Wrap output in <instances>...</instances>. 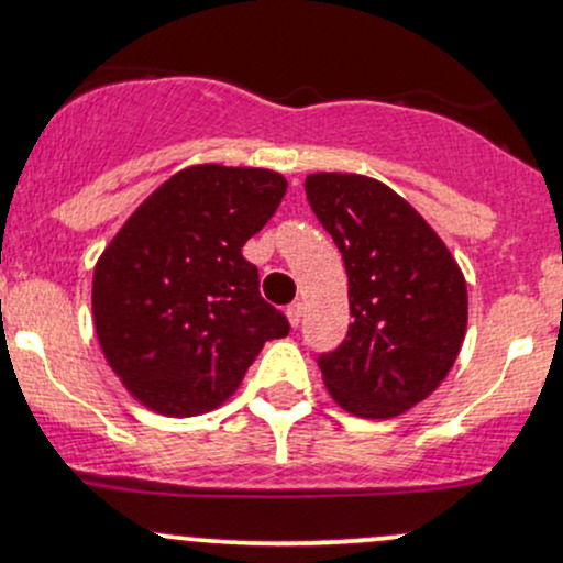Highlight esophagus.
Returning <instances> with one entry per match:
<instances>
[{
  "instance_id": "34e87169",
  "label": "esophagus",
  "mask_w": 563,
  "mask_h": 563,
  "mask_svg": "<svg viewBox=\"0 0 563 563\" xmlns=\"http://www.w3.org/2000/svg\"><path fill=\"white\" fill-rule=\"evenodd\" d=\"M301 314H305V307H301V305H291V307H288V310H286L288 323H291L294 329L301 323Z\"/></svg>"
}]
</instances>
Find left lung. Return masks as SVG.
Returning <instances> with one entry per match:
<instances>
[{"mask_svg": "<svg viewBox=\"0 0 563 563\" xmlns=\"http://www.w3.org/2000/svg\"><path fill=\"white\" fill-rule=\"evenodd\" d=\"M320 224L342 251L352 323L318 366L352 417L393 419L432 395L467 333V283L422 213L361 173L305 178Z\"/></svg>", "mask_w": 563, "mask_h": 563, "instance_id": "1", "label": "left lung"}]
</instances>
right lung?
Instances as JSON below:
<instances>
[{
  "mask_svg": "<svg viewBox=\"0 0 563 563\" xmlns=\"http://www.w3.org/2000/svg\"><path fill=\"white\" fill-rule=\"evenodd\" d=\"M283 173L189 165L141 202L92 272V325L141 406L197 417L232 398L291 325L258 294L243 245L286 195Z\"/></svg>",
  "mask_w": 563,
  "mask_h": 563,
  "instance_id": "add662e5",
  "label": "right lung"
}]
</instances>
